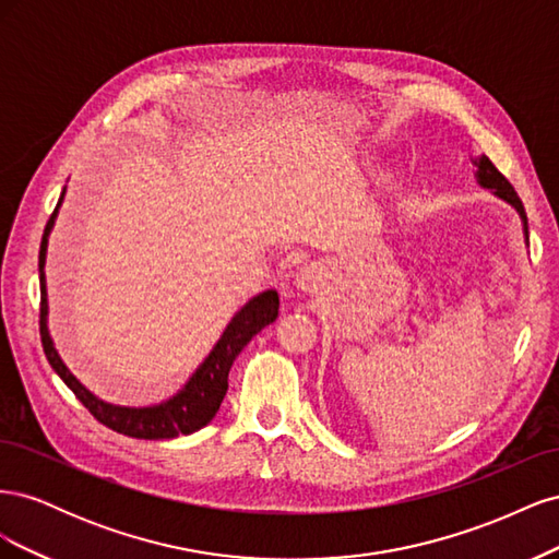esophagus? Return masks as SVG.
Segmentation results:
<instances>
[{
    "label": "esophagus",
    "mask_w": 559,
    "mask_h": 559,
    "mask_svg": "<svg viewBox=\"0 0 559 559\" xmlns=\"http://www.w3.org/2000/svg\"><path fill=\"white\" fill-rule=\"evenodd\" d=\"M319 282H321V275H319V270L314 265H306V267L298 270L296 284H298L300 292H308V294L317 292L319 289Z\"/></svg>",
    "instance_id": "obj_1"
}]
</instances>
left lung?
<instances>
[{
	"label": "left lung",
	"mask_w": 559,
	"mask_h": 559,
	"mask_svg": "<svg viewBox=\"0 0 559 559\" xmlns=\"http://www.w3.org/2000/svg\"><path fill=\"white\" fill-rule=\"evenodd\" d=\"M478 165V173H476V177H478V183L480 186H485V189H489L492 191L495 195H499L501 200H506V202H511V205L518 210V214L522 216V226H524V238H527V242H530V228H527V214H524V207H522V200L518 198V193H515V189L511 186V181L506 179L497 167H495V163L489 160L487 156H483V158H478V160H473Z\"/></svg>",
	"instance_id": "1"
}]
</instances>
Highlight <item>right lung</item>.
<instances>
[{"instance_id":"1","label":"right lung","mask_w":559,"mask_h":559,"mask_svg":"<svg viewBox=\"0 0 559 559\" xmlns=\"http://www.w3.org/2000/svg\"><path fill=\"white\" fill-rule=\"evenodd\" d=\"M60 202H62V195L58 200V207ZM58 207L48 218L44 238H41V249H39V284H41L39 333H41V345L50 368H53L60 376V380L72 389L74 396L86 405L88 413L97 421H103L105 427L114 429L116 433H123L130 438H144V441H158V438H175L179 433H193L202 427H207L228 392V373L235 357L245 349V345L253 335H257L263 326L273 324L277 319V310H280L277 292L270 289L253 296L247 306L230 319V324L226 326L224 335L218 337V343L210 352V357L198 366V370L189 378V382H186L170 401L148 405V408H123V405H111L103 399H97L72 376V370L64 366L60 354L53 347V341H50L48 335V324H46L48 300H46L44 263H46L48 233L53 228Z\"/></svg>"}]
</instances>
